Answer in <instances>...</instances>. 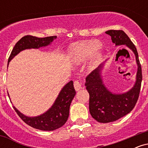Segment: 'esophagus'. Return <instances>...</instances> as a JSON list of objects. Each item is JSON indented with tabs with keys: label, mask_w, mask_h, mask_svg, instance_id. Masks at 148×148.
Returning a JSON list of instances; mask_svg holds the SVG:
<instances>
[{
	"label": "esophagus",
	"mask_w": 148,
	"mask_h": 148,
	"mask_svg": "<svg viewBox=\"0 0 148 148\" xmlns=\"http://www.w3.org/2000/svg\"><path fill=\"white\" fill-rule=\"evenodd\" d=\"M74 88H75V90L76 91L79 90L80 89H81V88H82V85H81V84L79 82V81H74Z\"/></svg>",
	"instance_id": "obj_1"
}]
</instances>
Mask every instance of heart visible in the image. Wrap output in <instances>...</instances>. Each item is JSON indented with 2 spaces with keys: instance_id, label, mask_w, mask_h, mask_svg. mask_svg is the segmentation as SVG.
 <instances>
[{
  "instance_id": "heart-1",
  "label": "heart",
  "mask_w": 148,
  "mask_h": 148,
  "mask_svg": "<svg viewBox=\"0 0 148 148\" xmlns=\"http://www.w3.org/2000/svg\"><path fill=\"white\" fill-rule=\"evenodd\" d=\"M97 40H85L76 42L70 47L69 56L74 64H79L84 62L90 57V65L93 66L101 57V48Z\"/></svg>"
}]
</instances>
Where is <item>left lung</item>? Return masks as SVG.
<instances>
[{
  "mask_svg": "<svg viewBox=\"0 0 148 148\" xmlns=\"http://www.w3.org/2000/svg\"><path fill=\"white\" fill-rule=\"evenodd\" d=\"M106 33L111 37L112 42L116 47L125 45L134 53L138 68L134 86L123 93L113 92L103 84L101 70L106 61L86 77L85 86L90 95V113L95 120L101 123L114 122L132 111L138 99L142 81L138 54L130 37L123 30H108Z\"/></svg>",
  "mask_w": 148,
  "mask_h": 148,
  "instance_id": "8db88e82",
  "label": "left lung"
}]
</instances>
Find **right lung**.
I'll return each instance as SVG.
<instances>
[{"instance_id": "obj_1", "label": "right lung", "mask_w": 148, "mask_h": 148, "mask_svg": "<svg viewBox=\"0 0 148 148\" xmlns=\"http://www.w3.org/2000/svg\"><path fill=\"white\" fill-rule=\"evenodd\" d=\"M56 38L57 36L43 38L31 35L23 37L16 42L12 51L8 59V67L10 61L22 51L31 49H38L41 47H47ZM75 95L76 90L74 88V84L72 81H70L61 89L51 108L41 115L34 117L27 116L21 113L16 107H13L18 116L29 126L42 131H53L63 126L67 122L69 114V107ZM8 96L10 97L9 94Z\"/></svg>"}]
</instances>
